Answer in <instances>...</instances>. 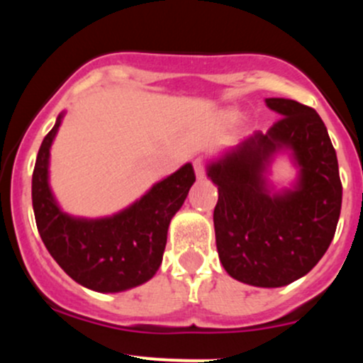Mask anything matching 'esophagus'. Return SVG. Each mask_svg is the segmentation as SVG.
<instances>
[{
    "label": "esophagus",
    "instance_id": "obj_1",
    "mask_svg": "<svg viewBox=\"0 0 363 363\" xmlns=\"http://www.w3.org/2000/svg\"><path fill=\"white\" fill-rule=\"evenodd\" d=\"M194 172H196V177L198 179H205V165H203L201 160H196L194 162Z\"/></svg>",
    "mask_w": 363,
    "mask_h": 363
}]
</instances>
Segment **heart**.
I'll return each instance as SVG.
<instances>
[{"label": "heart", "mask_w": 363, "mask_h": 363, "mask_svg": "<svg viewBox=\"0 0 363 363\" xmlns=\"http://www.w3.org/2000/svg\"><path fill=\"white\" fill-rule=\"evenodd\" d=\"M230 116H232V114H230Z\"/></svg>", "instance_id": "1"}]
</instances>
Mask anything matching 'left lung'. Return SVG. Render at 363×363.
<instances>
[{
    "instance_id": "left-lung-1",
    "label": "left lung",
    "mask_w": 363,
    "mask_h": 363,
    "mask_svg": "<svg viewBox=\"0 0 363 363\" xmlns=\"http://www.w3.org/2000/svg\"><path fill=\"white\" fill-rule=\"evenodd\" d=\"M266 106L281 119L210 162L206 174L218 186L213 223L225 272L247 285L277 289L309 273L328 251L343 187L318 112L290 99H266ZM281 149L291 150L299 176L291 190L272 194L264 174Z\"/></svg>"
}]
</instances>
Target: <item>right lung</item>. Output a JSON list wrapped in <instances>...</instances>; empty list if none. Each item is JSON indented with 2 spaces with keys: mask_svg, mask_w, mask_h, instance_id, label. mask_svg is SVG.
Wrapping results in <instances>:
<instances>
[{
  "mask_svg": "<svg viewBox=\"0 0 363 363\" xmlns=\"http://www.w3.org/2000/svg\"><path fill=\"white\" fill-rule=\"evenodd\" d=\"M62 116L45 135L32 174V206L40 239L65 273L86 289L102 294L135 289L160 268L170 220L196 181L193 165H182L119 213L72 216L61 210L49 186V152Z\"/></svg>",
  "mask_w": 363,
  "mask_h": 363,
  "instance_id": "obj_1",
  "label": "right lung"
}]
</instances>
